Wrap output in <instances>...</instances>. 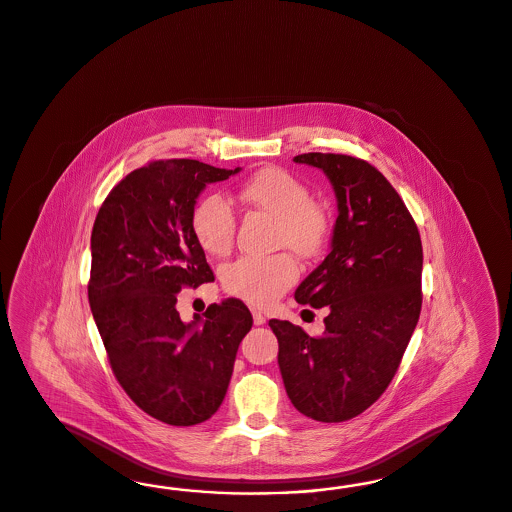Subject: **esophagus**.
<instances>
[{
  "label": "esophagus",
  "instance_id": "1",
  "mask_svg": "<svg viewBox=\"0 0 512 512\" xmlns=\"http://www.w3.org/2000/svg\"><path fill=\"white\" fill-rule=\"evenodd\" d=\"M251 314H253V323H255V325H265L266 318L259 310H251Z\"/></svg>",
  "mask_w": 512,
  "mask_h": 512
}]
</instances>
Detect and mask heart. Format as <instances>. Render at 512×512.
I'll use <instances>...</instances> for the list:
<instances>
[{
  "instance_id": "obj_1",
  "label": "heart",
  "mask_w": 512,
  "mask_h": 512,
  "mask_svg": "<svg viewBox=\"0 0 512 512\" xmlns=\"http://www.w3.org/2000/svg\"><path fill=\"white\" fill-rule=\"evenodd\" d=\"M247 206L278 219V242L300 257H316L329 236V215L312 200L299 177L282 168H265L249 177L240 189ZM191 229L210 255L229 253L236 213L221 194L204 196L191 215ZM299 266L287 253L272 257H242L225 268L223 285L232 297L253 306H270L297 282Z\"/></svg>"
}]
</instances>
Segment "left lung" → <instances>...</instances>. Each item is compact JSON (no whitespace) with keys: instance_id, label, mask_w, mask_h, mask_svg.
<instances>
[{"instance_id":"8db88e82","label":"left lung","mask_w":512,"mask_h":512,"mask_svg":"<svg viewBox=\"0 0 512 512\" xmlns=\"http://www.w3.org/2000/svg\"><path fill=\"white\" fill-rule=\"evenodd\" d=\"M333 185L331 251L300 283L295 299L327 306L321 336L270 319L280 344L283 386L300 414L316 422L352 420L386 391L422 310L423 251L405 202L361 159L304 153Z\"/></svg>"}]
</instances>
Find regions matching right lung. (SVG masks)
I'll use <instances>...</instances> for the list:
<instances>
[{
	"mask_svg": "<svg viewBox=\"0 0 512 512\" xmlns=\"http://www.w3.org/2000/svg\"><path fill=\"white\" fill-rule=\"evenodd\" d=\"M225 170L191 159L157 160L107 194L90 236L89 302L111 369L143 412L196 425L217 412L253 318L244 302L179 318L181 287L212 282L191 229L196 198Z\"/></svg>",
	"mask_w": 512,
	"mask_h": 512,
	"instance_id": "1",
	"label": "right lung"
}]
</instances>
